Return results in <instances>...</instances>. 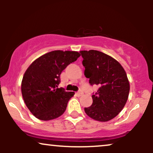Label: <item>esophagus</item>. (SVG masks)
Returning a JSON list of instances; mask_svg holds the SVG:
<instances>
[{
    "label": "esophagus",
    "instance_id": "obj_1",
    "mask_svg": "<svg viewBox=\"0 0 153 153\" xmlns=\"http://www.w3.org/2000/svg\"><path fill=\"white\" fill-rule=\"evenodd\" d=\"M76 95H77V96L80 97V96H81L82 95V91H79V92L76 93Z\"/></svg>",
    "mask_w": 153,
    "mask_h": 153
}]
</instances>
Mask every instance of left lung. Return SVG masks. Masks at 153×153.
I'll return each mask as SVG.
<instances>
[{"label":"left lung","mask_w":153,"mask_h":153,"mask_svg":"<svg viewBox=\"0 0 153 153\" xmlns=\"http://www.w3.org/2000/svg\"><path fill=\"white\" fill-rule=\"evenodd\" d=\"M84 75L91 85L99 86L92 95L93 103L85 108L89 117L108 122L122 111L129 96V82L122 65L108 54L97 50L80 51Z\"/></svg>","instance_id":"left-lung-1"}]
</instances>
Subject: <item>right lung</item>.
Masks as SVG:
<instances>
[{
	"label": "right lung",
	"instance_id": "1",
	"mask_svg": "<svg viewBox=\"0 0 153 153\" xmlns=\"http://www.w3.org/2000/svg\"><path fill=\"white\" fill-rule=\"evenodd\" d=\"M80 56L75 51L54 50L38 57L29 66L23 76L22 94L26 106L35 117L49 121L65 111L75 93L59 88V75Z\"/></svg>",
	"mask_w": 153,
	"mask_h": 153
}]
</instances>
